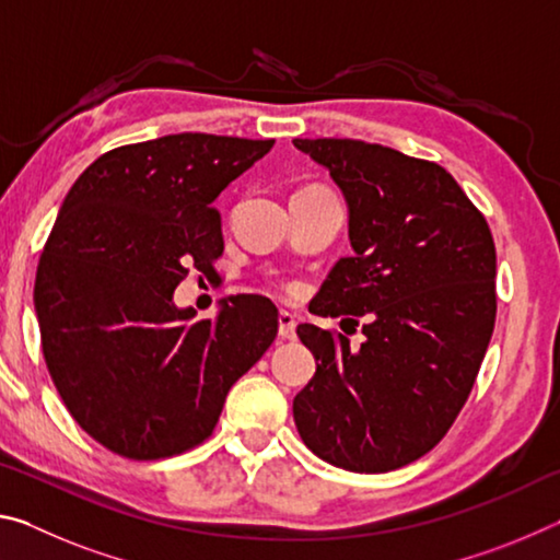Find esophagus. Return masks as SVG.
<instances>
[{"label":"esophagus","mask_w":560,"mask_h":560,"mask_svg":"<svg viewBox=\"0 0 560 560\" xmlns=\"http://www.w3.org/2000/svg\"><path fill=\"white\" fill-rule=\"evenodd\" d=\"M279 336L296 338V316L289 314V311H281L279 314Z\"/></svg>","instance_id":"1"}]
</instances>
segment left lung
Segmentation results:
<instances>
[{"instance_id":"8db88e82","label":"left lung","mask_w":560,"mask_h":560,"mask_svg":"<svg viewBox=\"0 0 560 560\" xmlns=\"http://www.w3.org/2000/svg\"><path fill=\"white\" fill-rule=\"evenodd\" d=\"M293 145L343 192L353 249L314 314L365 320L358 350L314 324L296 328L316 375L293 397V422L334 467H405L447 434L477 381L497 318L494 240L438 163L350 138Z\"/></svg>"}]
</instances>
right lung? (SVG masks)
<instances>
[{
  "label": "right lung",
  "mask_w": 560,
  "mask_h": 560,
  "mask_svg": "<svg viewBox=\"0 0 560 560\" xmlns=\"http://www.w3.org/2000/svg\"><path fill=\"white\" fill-rule=\"evenodd\" d=\"M273 140L175 132L83 170L36 269L42 348L63 405L130 459L207 440L230 387L277 338L269 299L230 296L214 318L175 306L189 267L224 249L214 200Z\"/></svg>",
  "instance_id": "add662e5"
}]
</instances>
